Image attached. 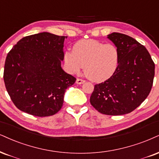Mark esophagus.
Instances as JSON below:
<instances>
[{
	"mask_svg": "<svg viewBox=\"0 0 159 159\" xmlns=\"http://www.w3.org/2000/svg\"><path fill=\"white\" fill-rule=\"evenodd\" d=\"M85 80H82V79H79V78H78V79H76V84H79V85H80V84H83V83H85Z\"/></svg>",
	"mask_w": 159,
	"mask_h": 159,
	"instance_id": "34e87169",
	"label": "esophagus"
}]
</instances>
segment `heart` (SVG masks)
Segmentation results:
<instances>
[{
	"instance_id": "obj_1",
	"label": "heart",
	"mask_w": 159,
	"mask_h": 159,
	"mask_svg": "<svg viewBox=\"0 0 159 159\" xmlns=\"http://www.w3.org/2000/svg\"><path fill=\"white\" fill-rule=\"evenodd\" d=\"M119 52L113 44H104L95 40H82L76 43L73 51L64 54L66 70L77 73L84 66V73L92 81L99 83L109 79L118 67Z\"/></svg>"
}]
</instances>
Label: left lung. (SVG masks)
Masks as SVG:
<instances>
[{"instance_id":"obj_1","label":"left lung","mask_w":159,"mask_h":159,"mask_svg":"<svg viewBox=\"0 0 159 159\" xmlns=\"http://www.w3.org/2000/svg\"><path fill=\"white\" fill-rule=\"evenodd\" d=\"M107 38L119 50L118 67L108 80L95 85L90 102L102 114H127L150 93L155 64L145 47L128 35L113 32Z\"/></svg>"}]
</instances>
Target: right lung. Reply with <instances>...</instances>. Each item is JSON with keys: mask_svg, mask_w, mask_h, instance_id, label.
I'll return each instance as SVG.
<instances>
[{"mask_svg": "<svg viewBox=\"0 0 159 159\" xmlns=\"http://www.w3.org/2000/svg\"><path fill=\"white\" fill-rule=\"evenodd\" d=\"M66 38L48 32L29 35L8 53L3 80L11 101L19 110L44 117L61 109L65 91L76 81L61 67Z\"/></svg>", "mask_w": 159, "mask_h": 159, "instance_id": "right-lung-1", "label": "right lung"}]
</instances>
